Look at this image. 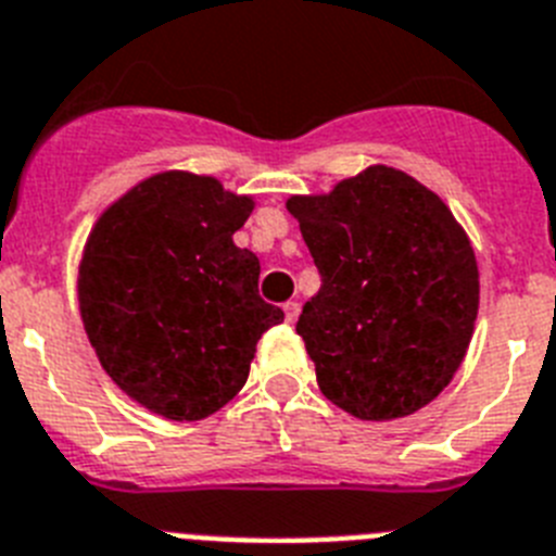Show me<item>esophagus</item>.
<instances>
[{
    "label": "esophagus",
    "instance_id": "obj_1",
    "mask_svg": "<svg viewBox=\"0 0 556 556\" xmlns=\"http://www.w3.org/2000/svg\"><path fill=\"white\" fill-rule=\"evenodd\" d=\"M296 318H299V302H288V305H285V321L293 325Z\"/></svg>",
    "mask_w": 556,
    "mask_h": 556
}]
</instances>
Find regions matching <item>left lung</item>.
<instances>
[{
  "label": "left lung",
  "mask_w": 556,
  "mask_h": 556,
  "mask_svg": "<svg viewBox=\"0 0 556 556\" xmlns=\"http://www.w3.org/2000/svg\"><path fill=\"white\" fill-rule=\"evenodd\" d=\"M321 288L296 332L318 389L358 419L419 412L453 380L479 316V265L445 201L375 164L330 195H293Z\"/></svg>",
  "instance_id": "8db88e82"
}]
</instances>
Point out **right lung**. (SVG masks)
<instances>
[{
	"instance_id": "1",
	"label": "right lung",
	"mask_w": 556,
	"mask_h": 556,
	"mask_svg": "<svg viewBox=\"0 0 556 556\" xmlns=\"http://www.w3.org/2000/svg\"><path fill=\"white\" fill-rule=\"evenodd\" d=\"M254 210L218 178H144L86 240L77 299L86 336L128 397L176 422L243 389L265 330L285 318L257 291L260 260L231 235Z\"/></svg>"
}]
</instances>
